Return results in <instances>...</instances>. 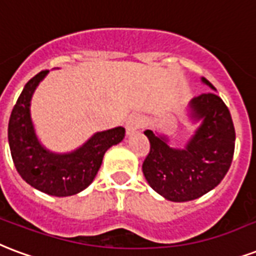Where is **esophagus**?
<instances>
[{"label": "esophagus", "mask_w": 256, "mask_h": 256, "mask_svg": "<svg viewBox=\"0 0 256 256\" xmlns=\"http://www.w3.org/2000/svg\"><path fill=\"white\" fill-rule=\"evenodd\" d=\"M142 124H144V118H142L141 115H130L128 120H126V130H128V134H132L134 132H136L138 128H141Z\"/></svg>", "instance_id": "obj_1"}]
</instances>
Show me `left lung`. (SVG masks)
Here are the masks:
<instances>
[{"label": "left lung", "mask_w": 256, "mask_h": 256, "mask_svg": "<svg viewBox=\"0 0 256 256\" xmlns=\"http://www.w3.org/2000/svg\"><path fill=\"white\" fill-rule=\"evenodd\" d=\"M210 88L214 87L202 78ZM192 118L202 120L185 149H173L165 136L146 130L150 152L142 164L149 185L170 202H189L218 186L231 166L235 150V128L222 98L202 94L190 102Z\"/></svg>", "instance_id": "obj_1"}]
</instances>
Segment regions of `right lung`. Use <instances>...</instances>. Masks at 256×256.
<instances>
[{"instance_id":"add662e5","label":"right lung","mask_w":256,"mask_h":256,"mask_svg":"<svg viewBox=\"0 0 256 256\" xmlns=\"http://www.w3.org/2000/svg\"><path fill=\"white\" fill-rule=\"evenodd\" d=\"M48 70L38 72L25 84L12 110L8 140L14 166L22 180L50 196H72L82 192L95 178L103 156L124 136V128L96 132L84 145L68 154H54L37 140L30 120V99Z\"/></svg>"}]
</instances>
